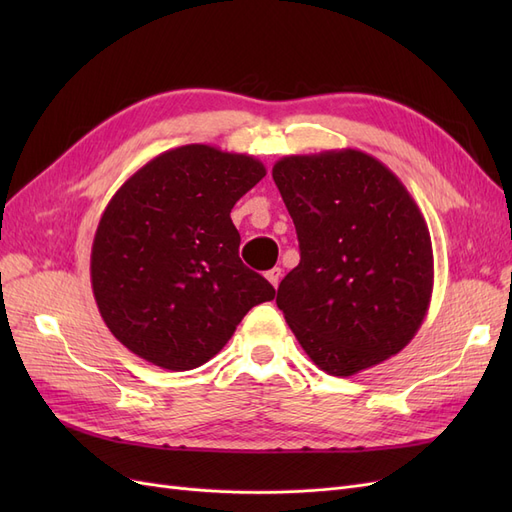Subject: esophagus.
<instances>
[{
  "instance_id": "esophagus-1",
  "label": "esophagus",
  "mask_w": 512,
  "mask_h": 512,
  "mask_svg": "<svg viewBox=\"0 0 512 512\" xmlns=\"http://www.w3.org/2000/svg\"><path fill=\"white\" fill-rule=\"evenodd\" d=\"M265 275H267V280L271 282V286L277 288V284H280V280H282V269H280V267H273V269L267 271Z\"/></svg>"
}]
</instances>
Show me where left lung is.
<instances>
[{"label":"left lung","instance_id":"8db88e82","mask_svg":"<svg viewBox=\"0 0 512 512\" xmlns=\"http://www.w3.org/2000/svg\"><path fill=\"white\" fill-rule=\"evenodd\" d=\"M273 181L301 250L275 303L309 359L348 378L404 350L433 290L429 228L406 185L359 149L286 156Z\"/></svg>","mask_w":512,"mask_h":512}]
</instances>
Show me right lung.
Returning a JSON list of instances; mask_svg holds the SVG:
<instances>
[{"label":"right lung","mask_w":512,"mask_h":512,"mask_svg":"<svg viewBox=\"0 0 512 512\" xmlns=\"http://www.w3.org/2000/svg\"><path fill=\"white\" fill-rule=\"evenodd\" d=\"M267 175L247 153L183 145L149 160L106 205L91 245V288L119 342L170 371L218 354L275 288L239 258L237 200Z\"/></svg>","instance_id":"right-lung-1"}]
</instances>
